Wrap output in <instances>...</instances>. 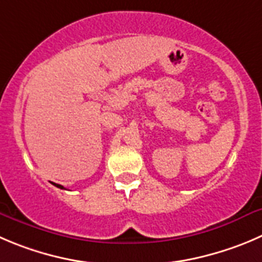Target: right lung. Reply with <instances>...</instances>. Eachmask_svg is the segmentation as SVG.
Here are the masks:
<instances>
[{"label": "right lung", "mask_w": 262, "mask_h": 262, "mask_svg": "<svg viewBox=\"0 0 262 262\" xmlns=\"http://www.w3.org/2000/svg\"><path fill=\"white\" fill-rule=\"evenodd\" d=\"M52 184H54V183H52ZM54 185H55V186H58V188H60V189H64V186L59 185V184H54Z\"/></svg>", "instance_id": "1"}]
</instances>
